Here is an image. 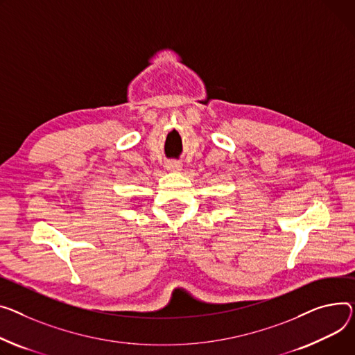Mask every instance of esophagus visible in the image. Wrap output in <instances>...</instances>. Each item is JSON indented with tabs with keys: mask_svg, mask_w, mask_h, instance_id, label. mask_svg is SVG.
Here are the masks:
<instances>
[{
	"mask_svg": "<svg viewBox=\"0 0 355 355\" xmlns=\"http://www.w3.org/2000/svg\"><path fill=\"white\" fill-rule=\"evenodd\" d=\"M165 167H167V170L171 171V173H180L182 170V165L180 162H177V161H168Z\"/></svg>",
	"mask_w": 355,
	"mask_h": 355,
	"instance_id": "obj_1",
	"label": "esophagus"
}]
</instances>
